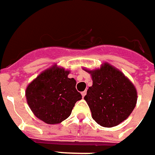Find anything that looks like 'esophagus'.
Segmentation results:
<instances>
[{
	"label": "esophagus",
	"mask_w": 155,
	"mask_h": 155,
	"mask_svg": "<svg viewBox=\"0 0 155 155\" xmlns=\"http://www.w3.org/2000/svg\"><path fill=\"white\" fill-rule=\"evenodd\" d=\"M81 95H82V97H84L86 95V91H84L83 92H81Z\"/></svg>",
	"instance_id": "obj_1"
}]
</instances>
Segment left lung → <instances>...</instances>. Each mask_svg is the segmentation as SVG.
Masks as SVG:
<instances>
[{
  "mask_svg": "<svg viewBox=\"0 0 155 155\" xmlns=\"http://www.w3.org/2000/svg\"><path fill=\"white\" fill-rule=\"evenodd\" d=\"M84 69L92 79V86L84 97L92 119L104 127L116 126L126 120L137 101L133 83L108 63L102 64L100 69Z\"/></svg>",
  "mask_w": 155,
  "mask_h": 155,
  "instance_id": "1",
  "label": "left lung"
}]
</instances>
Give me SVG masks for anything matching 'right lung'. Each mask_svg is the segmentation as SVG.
I'll use <instances>...</instances> for the list:
<instances>
[{"mask_svg":"<svg viewBox=\"0 0 155 155\" xmlns=\"http://www.w3.org/2000/svg\"><path fill=\"white\" fill-rule=\"evenodd\" d=\"M69 73L54 64L27 86V103L39 120L50 125L59 124L69 117L75 103L81 99V94L75 89L76 81L68 77Z\"/></svg>","mask_w":155,"mask_h":155,"instance_id":"obj_1","label":"right lung"}]
</instances>
